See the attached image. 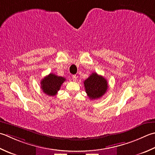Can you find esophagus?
<instances>
[{"label": "esophagus", "mask_w": 155, "mask_h": 155, "mask_svg": "<svg viewBox=\"0 0 155 155\" xmlns=\"http://www.w3.org/2000/svg\"><path fill=\"white\" fill-rule=\"evenodd\" d=\"M72 81H77V76H76V75H72Z\"/></svg>", "instance_id": "34e87169"}]
</instances>
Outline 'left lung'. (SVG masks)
<instances>
[{"label": "left lung", "instance_id": "8db88e82", "mask_svg": "<svg viewBox=\"0 0 155 155\" xmlns=\"http://www.w3.org/2000/svg\"><path fill=\"white\" fill-rule=\"evenodd\" d=\"M87 95L91 99L101 97L107 90V82L104 77L93 72L84 81Z\"/></svg>", "mask_w": 155, "mask_h": 155}]
</instances>
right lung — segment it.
Here are the masks:
<instances>
[{
  "label": "right lung",
  "instance_id": "add662e5",
  "mask_svg": "<svg viewBox=\"0 0 155 155\" xmlns=\"http://www.w3.org/2000/svg\"><path fill=\"white\" fill-rule=\"evenodd\" d=\"M66 78L50 73L41 81V88L43 92L49 96L56 95Z\"/></svg>",
  "mask_w": 155,
  "mask_h": 155
}]
</instances>
